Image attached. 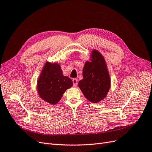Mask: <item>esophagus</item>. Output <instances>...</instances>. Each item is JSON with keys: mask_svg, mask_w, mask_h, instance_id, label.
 <instances>
[{"mask_svg": "<svg viewBox=\"0 0 152 152\" xmlns=\"http://www.w3.org/2000/svg\"><path fill=\"white\" fill-rule=\"evenodd\" d=\"M73 81V86L76 87L77 86V84H78V80H77L76 79H73L72 80Z\"/></svg>", "mask_w": 152, "mask_h": 152, "instance_id": "obj_1", "label": "esophagus"}]
</instances>
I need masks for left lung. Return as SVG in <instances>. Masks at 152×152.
<instances>
[{
	"label": "left lung",
	"mask_w": 152,
	"mask_h": 152,
	"mask_svg": "<svg viewBox=\"0 0 152 152\" xmlns=\"http://www.w3.org/2000/svg\"><path fill=\"white\" fill-rule=\"evenodd\" d=\"M90 61L85 62L83 69V78L78 86L84 97L92 103L104 99L111 87V80L104 57L97 50L90 54Z\"/></svg>",
	"instance_id": "1"
}]
</instances>
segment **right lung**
Instances as JSON below:
<instances>
[{
	"mask_svg": "<svg viewBox=\"0 0 152 152\" xmlns=\"http://www.w3.org/2000/svg\"><path fill=\"white\" fill-rule=\"evenodd\" d=\"M72 86V80L63 75L60 64L44 63L37 84L38 94L43 101L52 105L57 104L65 91Z\"/></svg>",
	"mask_w": 152,
	"mask_h": 152,
	"instance_id": "1",
	"label": "right lung"
}]
</instances>
